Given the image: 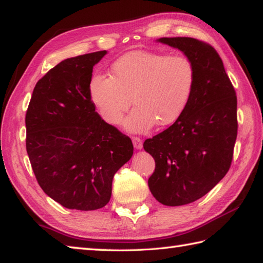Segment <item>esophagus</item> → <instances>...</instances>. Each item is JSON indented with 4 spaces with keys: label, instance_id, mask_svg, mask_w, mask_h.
<instances>
[{
    "label": "esophagus",
    "instance_id": "esophagus-1",
    "mask_svg": "<svg viewBox=\"0 0 263 263\" xmlns=\"http://www.w3.org/2000/svg\"><path fill=\"white\" fill-rule=\"evenodd\" d=\"M132 142L133 146H135L137 149H141L142 148V140L139 137H132Z\"/></svg>",
    "mask_w": 263,
    "mask_h": 263
}]
</instances>
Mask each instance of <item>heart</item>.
Instances as JSON below:
<instances>
[{"label":"heart","mask_w":263,"mask_h":263,"mask_svg":"<svg viewBox=\"0 0 263 263\" xmlns=\"http://www.w3.org/2000/svg\"><path fill=\"white\" fill-rule=\"evenodd\" d=\"M110 71L111 77L90 78V99L111 124L121 121L133 101L137 107L124 121L132 132L175 123L187 107L195 82L194 65L187 57L154 51L127 52L114 62Z\"/></svg>","instance_id":"heart-1"}]
</instances>
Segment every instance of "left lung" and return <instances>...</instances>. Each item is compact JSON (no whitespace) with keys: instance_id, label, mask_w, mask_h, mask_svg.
<instances>
[{"instance_id":"1","label":"left lung","mask_w":263,"mask_h":263,"mask_svg":"<svg viewBox=\"0 0 263 263\" xmlns=\"http://www.w3.org/2000/svg\"><path fill=\"white\" fill-rule=\"evenodd\" d=\"M192 61L195 82L173 125L144 142L154 157L148 186L157 201L183 206L207 194L230 169L237 139L236 90L213 47L194 37H161Z\"/></svg>"}]
</instances>
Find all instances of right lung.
Masks as SVG:
<instances>
[{
    "label": "right lung",
    "instance_id": "obj_1",
    "mask_svg": "<svg viewBox=\"0 0 263 263\" xmlns=\"http://www.w3.org/2000/svg\"><path fill=\"white\" fill-rule=\"evenodd\" d=\"M106 50L71 57L36 83L26 124V151L44 192L69 209L95 211L111 197L114 175L131 159L130 138L95 111L88 85Z\"/></svg>",
    "mask_w": 263,
    "mask_h": 263
}]
</instances>
